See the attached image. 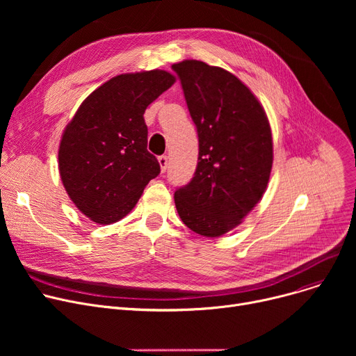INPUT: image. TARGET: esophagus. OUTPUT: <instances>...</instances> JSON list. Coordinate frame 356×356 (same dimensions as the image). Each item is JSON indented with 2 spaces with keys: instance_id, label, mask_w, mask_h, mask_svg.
I'll use <instances>...</instances> for the list:
<instances>
[{
  "instance_id": "34e87169",
  "label": "esophagus",
  "mask_w": 356,
  "mask_h": 356,
  "mask_svg": "<svg viewBox=\"0 0 356 356\" xmlns=\"http://www.w3.org/2000/svg\"><path fill=\"white\" fill-rule=\"evenodd\" d=\"M159 164L161 167V172H165V168L168 165V160H167V156H160L159 157Z\"/></svg>"
}]
</instances>
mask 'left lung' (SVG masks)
Wrapping results in <instances>:
<instances>
[{"mask_svg": "<svg viewBox=\"0 0 356 356\" xmlns=\"http://www.w3.org/2000/svg\"><path fill=\"white\" fill-rule=\"evenodd\" d=\"M177 73L199 137L192 180L175 192L183 223L203 236L238 227L263 197L273 167L268 118L254 93L228 70L183 60Z\"/></svg>", "mask_w": 356, "mask_h": 356, "instance_id": "8db88e82", "label": "left lung"}]
</instances>
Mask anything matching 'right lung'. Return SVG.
Instances as JSON below:
<instances>
[{
  "mask_svg": "<svg viewBox=\"0 0 356 356\" xmlns=\"http://www.w3.org/2000/svg\"><path fill=\"white\" fill-rule=\"evenodd\" d=\"M176 82L165 70L125 73L82 102L65 128L59 172L76 208L102 225L136 207L160 164L147 149L144 112Z\"/></svg>",
  "mask_w": 356,
  "mask_h": 356,
  "instance_id": "1",
  "label": "right lung"
}]
</instances>
